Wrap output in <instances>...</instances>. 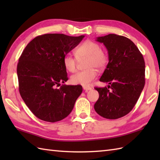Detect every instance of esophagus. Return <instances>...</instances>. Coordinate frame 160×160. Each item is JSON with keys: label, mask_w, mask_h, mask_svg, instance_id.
<instances>
[{"label": "esophagus", "mask_w": 160, "mask_h": 160, "mask_svg": "<svg viewBox=\"0 0 160 160\" xmlns=\"http://www.w3.org/2000/svg\"><path fill=\"white\" fill-rule=\"evenodd\" d=\"M83 89H84V91H88L92 89V88L90 87H83Z\"/></svg>", "instance_id": "34e87169"}]
</instances>
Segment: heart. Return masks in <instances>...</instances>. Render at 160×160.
Here are the masks:
<instances>
[{
  "instance_id": "obj_1",
  "label": "heart",
  "mask_w": 160,
  "mask_h": 160,
  "mask_svg": "<svg viewBox=\"0 0 160 160\" xmlns=\"http://www.w3.org/2000/svg\"><path fill=\"white\" fill-rule=\"evenodd\" d=\"M75 54L79 60L87 58L85 63L87 69L72 75L71 82L84 87L89 86L98 76L96 69L102 70L107 66L108 56L102 49L100 44L91 40H87L78 46L75 51ZM63 64L67 71L73 73L76 70L77 60L76 58L67 54L63 58Z\"/></svg>"
}]
</instances>
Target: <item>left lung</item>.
<instances>
[{
    "label": "left lung",
    "instance_id": "obj_1",
    "mask_svg": "<svg viewBox=\"0 0 160 160\" xmlns=\"http://www.w3.org/2000/svg\"><path fill=\"white\" fill-rule=\"evenodd\" d=\"M96 40L103 43L108 51V63L100 81L109 85L95 88L99 98L94 108L100 116L115 120L128 114L140 96L145 84L144 60L127 37L108 34Z\"/></svg>",
    "mask_w": 160,
    "mask_h": 160
}]
</instances>
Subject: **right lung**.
<instances>
[{
    "label": "right lung",
    "instance_id": "obj_1",
    "mask_svg": "<svg viewBox=\"0 0 160 160\" xmlns=\"http://www.w3.org/2000/svg\"><path fill=\"white\" fill-rule=\"evenodd\" d=\"M84 37L47 33L36 37L23 50L17 65L19 92L30 111L40 120H63L82 93L81 85L58 87L68 80L64 57Z\"/></svg>",
    "mask_w": 160,
    "mask_h": 160
}]
</instances>
